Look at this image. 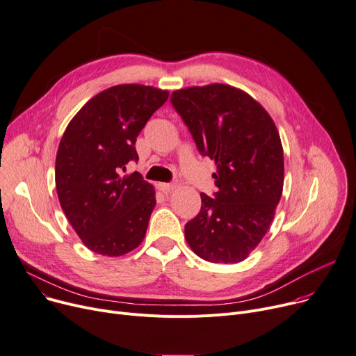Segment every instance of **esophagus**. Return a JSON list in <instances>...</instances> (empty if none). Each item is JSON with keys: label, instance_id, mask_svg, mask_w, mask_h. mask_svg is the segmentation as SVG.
<instances>
[{"label": "esophagus", "instance_id": "obj_1", "mask_svg": "<svg viewBox=\"0 0 356 356\" xmlns=\"http://www.w3.org/2000/svg\"><path fill=\"white\" fill-rule=\"evenodd\" d=\"M175 184H172V183H159L157 184V188L160 192H163V193H170V192H173L175 191Z\"/></svg>", "mask_w": 356, "mask_h": 356}]
</instances>
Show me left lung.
<instances>
[{
    "label": "left lung",
    "mask_w": 356,
    "mask_h": 356,
    "mask_svg": "<svg viewBox=\"0 0 356 356\" xmlns=\"http://www.w3.org/2000/svg\"><path fill=\"white\" fill-rule=\"evenodd\" d=\"M172 104L199 152L216 163L213 197L200 193L199 215L184 226L191 249L211 264H238L264 239L285 179L283 147L269 113L229 84L172 92Z\"/></svg>",
    "instance_id": "obj_1"
}]
</instances>
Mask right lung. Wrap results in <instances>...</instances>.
Here are the masks:
<instances>
[{
	"mask_svg": "<svg viewBox=\"0 0 356 356\" xmlns=\"http://www.w3.org/2000/svg\"><path fill=\"white\" fill-rule=\"evenodd\" d=\"M169 91L118 84L90 99L71 118L56 157V188L64 215L94 253L123 256L143 242L156 206L154 187L134 172L136 140Z\"/></svg>",
	"mask_w": 356,
	"mask_h": 356,
	"instance_id": "obj_1",
	"label": "right lung"
}]
</instances>
